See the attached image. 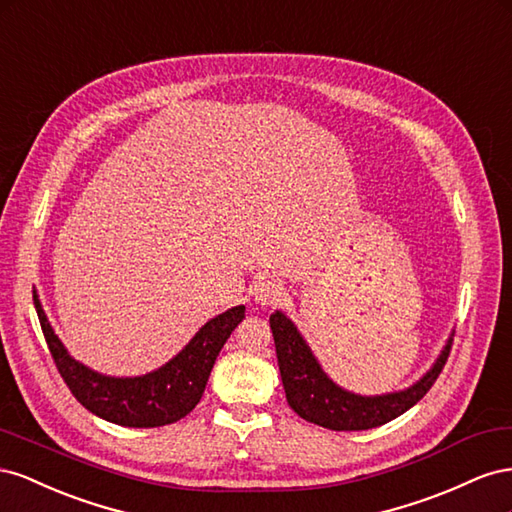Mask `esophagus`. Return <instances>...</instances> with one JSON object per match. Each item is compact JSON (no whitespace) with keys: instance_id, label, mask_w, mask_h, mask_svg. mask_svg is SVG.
Returning a JSON list of instances; mask_svg holds the SVG:
<instances>
[{"instance_id":"obj_1","label":"esophagus","mask_w":512,"mask_h":512,"mask_svg":"<svg viewBox=\"0 0 512 512\" xmlns=\"http://www.w3.org/2000/svg\"><path fill=\"white\" fill-rule=\"evenodd\" d=\"M255 302L261 306H272L283 298V285L276 281H259L253 287Z\"/></svg>"}]
</instances>
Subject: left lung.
I'll use <instances>...</instances> for the list:
<instances>
[{
    "label": "left lung",
    "instance_id": "8db88e82",
    "mask_svg": "<svg viewBox=\"0 0 512 512\" xmlns=\"http://www.w3.org/2000/svg\"><path fill=\"white\" fill-rule=\"evenodd\" d=\"M270 328L289 407L300 418L332 431H364L382 427L405 414L431 390L452 347L450 339L433 369L407 390L382 394V397H360V394H352L332 384V379L321 371L319 362L300 337L296 326L281 311L270 315Z\"/></svg>",
    "mask_w": 512,
    "mask_h": 512
}]
</instances>
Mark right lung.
I'll return each mask as SVG.
<instances>
[{
	"label": "right lung",
	"mask_w": 512,
	"mask_h": 512,
	"mask_svg": "<svg viewBox=\"0 0 512 512\" xmlns=\"http://www.w3.org/2000/svg\"><path fill=\"white\" fill-rule=\"evenodd\" d=\"M34 304L55 367L72 397L98 418L137 429L165 427L195 410L218 352L246 313L244 306H233L223 315L210 319L178 356L154 373L143 377H107L68 356L42 311L36 291Z\"/></svg>",
	"instance_id": "obj_1"
}]
</instances>
